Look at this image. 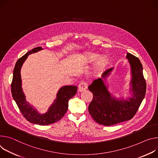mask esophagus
<instances>
[{
	"label": "esophagus",
	"mask_w": 158,
	"mask_h": 158,
	"mask_svg": "<svg viewBox=\"0 0 158 158\" xmlns=\"http://www.w3.org/2000/svg\"><path fill=\"white\" fill-rule=\"evenodd\" d=\"M87 89V83L85 81H82L78 85V91L83 92Z\"/></svg>",
	"instance_id": "esophagus-1"
}]
</instances>
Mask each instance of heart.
<instances>
[{"label":"heart","mask_w":158,"mask_h":158,"mask_svg":"<svg viewBox=\"0 0 158 158\" xmlns=\"http://www.w3.org/2000/svg\"><path fill=\"white\" fill-rule=\"evenodd\" d=\"M100 55L97 53H93V52H88L85 56V59L87 62H94L97 60ZM107 64V60L105 58H101L99 59L97 63V70H101Z\"/></svg>","instance_id":"heart-1"}]
</instances>
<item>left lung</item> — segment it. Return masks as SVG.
<instances>
[{"label": "left lung", "instance_id": "1", "mask_svg": "<svg viewBox=\"0 0 158 158\" xmlns=\"http://www.w3.org/2000/svg\"><path fill=\"white\" fill-rule=\"evenodd\" d=\"M126 58L131 66L132 97L126 100L112 97L102 78L94 80L89 86V90L93 94L89 111L94 120L101 125L110 126L131 120L145 97L146 83L143 75V65L138 58L129 52ZM112 69L105 72L102 78H106Z\"/></svg>", "mask_w": 158, "mask_h": 158}]
</instances>
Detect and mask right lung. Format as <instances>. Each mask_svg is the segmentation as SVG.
I'll return each mask as SVG.
<instances>
[{
  "label": "right lung",
  "mask_w": 158,
  "mask_h": 158,
  "mask_svg": "<svg viewBox=\"0 0 158 158\" xmlns=\"http://www.w3.org/2000/svg\"><path fill=\"white\" fill-rule=\"evenodd\" d=\"M41 49V47L35 48L17 60L13 72L11 92L19 109L27 121L34 124L46 126L55 123L64 115L68 108V101L75 95L77 92V86H64L61 87L57 94L56 99L49 107L48 111L44 114H40L31 107V105L26 102L22 90L21 68L29 55Z\"/></svg>",
  "instance_id": "1"
}]
</instances>
